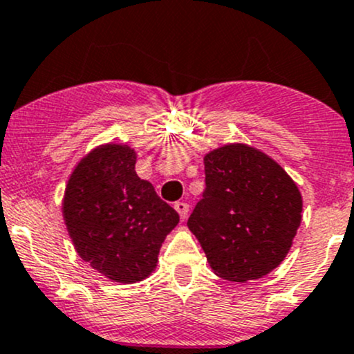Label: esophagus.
Segmentation results:
<instances>
[{"instance_id": "esophagus-1", "label": "esophagus", "mask_w": 354, "mask_h": 354, "mask_svg": "<svg viewBox=\"0 0 354 354\" xmlns=\"http://www.w3.org/2000/svg\"><path fill=\"white\" fill-rule=\"evenodd\" d=\"M174 210H176L178 214H180L181 221H185V218L188 217L189 205H188V203H185V202H176V203H174Z\"/></svg>"}]
</instances>
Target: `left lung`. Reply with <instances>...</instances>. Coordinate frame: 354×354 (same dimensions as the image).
I'll return each instance as SVG.
<instances>
[{"label":"left lung","instance_id":"8db88e82","mask_svg":"<svg viewBox=\"0 0 354 354\" xmlns=\"http://www.w3.org/2000/svg\"><path fill=\"white\" fill-rule=\"evenodd\" d=\"M205 162V192L188 218L215 274L258 280L288 254L302 221L295 181L265 152L245 144L214 149Z\"/></svg>","mask_w":354,"mask_h":354}]
</instances>
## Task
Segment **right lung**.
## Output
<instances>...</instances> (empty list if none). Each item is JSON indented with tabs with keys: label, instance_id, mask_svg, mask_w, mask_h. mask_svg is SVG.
Segmentation results:
<instances>
[{
	"label": "right lung",
	"instance_id": "right-lung-1",
	"mask_svg": "<svg viewBox=\"0 0 354 354\" xmlns=\"http://www.w3.org/2000/svg\"><path fill=\"white\" fill-rule=\"evenodd\" d=\"M136 159V151L122 144L93 149L71 174L62 202L77 254L118 283L147 278L180 222L178 212L137 176Z\"/></svg>",
	"mask_w": 354,
	"mask_h": 354
}]
</instances>
